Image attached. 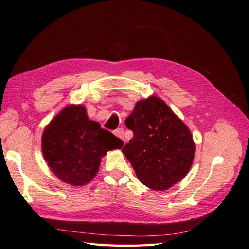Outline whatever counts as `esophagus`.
Listing matches in <instances>:
<instances>
[{
  "label": "esophagus",
  "mask_w": 249,
  "mask_h": 249,
  "mask_svg": "<svg viewBox=\"0 0 249 249\" xmlns=\"http://www.w3.org/2000/svg\"><path fill=\"white\" fill-rule=\"evenodd\" d=\"M114 135H115L116 137H118V138L122 139L123 141H124V130L122 129V127H119V129H116V130L114 131Z\"/></svg>",
  "instance_id": "esophagus-1"
}]
</instances>
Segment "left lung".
Segmentation results:
<instances>
[{"instance_id":"obj_1","label":"left lung","mask_w":249,"mask_h":249,"mask_svg":"<svg viewBox=\"0 0 249 249\" xmlns=\"http://www.w3.org/2000/svg\"><path fill=\"white\" fill-rule=\"evenodd\" d=\"M125 125L134 136L123 153L142 184L163 191L186 177L195 153L192 135L161 99L137 102Z\"/></svg>"}]
</instances>
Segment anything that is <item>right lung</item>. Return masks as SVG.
<instances>
[{"instance_id": "right-lung-1", "label": "right lung", "mask_w": 249, "mask_h": 249, "mask_svg": "<svg viewBox=\"0 0 249 249\" xmlns=\"http://www.w3.org/2000/svg\"><path fill=\"white\" fill-rule=\"evenodd\" d=\"M124 142L90 120L82 105H70L43 131L41 148L49 167L64 183L83 186L91 180L108 150Z\"/></svg>"}]
</instances>
